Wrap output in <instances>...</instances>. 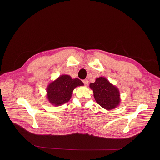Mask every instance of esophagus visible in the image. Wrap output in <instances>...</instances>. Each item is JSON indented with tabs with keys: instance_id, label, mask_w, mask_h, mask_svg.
<instances>
[{
	"instance_id": "1",
	"label": "esophagus",
	"mask_w": 160,
	"mask_h": 160,
	"mask_svg": "<svg viewBox=\"0 0 160 160\" xmlns=\"http://www.w3.org/2000/svg\"><path fill=\"white\" fill-rule=\"evenodd\" d=\"M83 83H84L85 85H87L88 84V81L87 80H86V79H85V80H83Z\"/></svg>"
}]
</instances>
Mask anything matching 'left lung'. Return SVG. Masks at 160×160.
<instances>
[{
    "label": "left lung",
    "mask_w": 160,
    "mask_h": 160,
    "mask_svg": "<svg viewBox=\"0 0 160 160\" xmlns=\"http://www.w3.org/2000/svg\"><path fill=\"white\" fill-rule=\"evenodd\" d=\"M90 87L93 90L96 101L106 109L116 108L120 102L118 89L104 77L96 78L94 83H91Z\"/></svg>",
    "instance_id": "1"
}]
</instances>
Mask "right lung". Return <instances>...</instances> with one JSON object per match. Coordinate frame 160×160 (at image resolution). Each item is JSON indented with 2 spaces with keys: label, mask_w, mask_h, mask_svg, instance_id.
I'll return each mask as SVG.
<instances>
[{
  "label": "right lung",
  "mask_w": 160,
  "mask_h": 160,
  "mask_svg": "<svg viewBox=\"0 0 160 160\" xmlns=\"http://www.w3.org/2000/svg\"><path fill=\"white\" fill-rule=\"evenodd\" d=\"M83 85V82L78 78L72 79L69 75H62L48 85V100L55 106L63 104L70 101L75 88Z\"/></svg>",
  "instance_id": "right-lung-1"
}]
</instances>
